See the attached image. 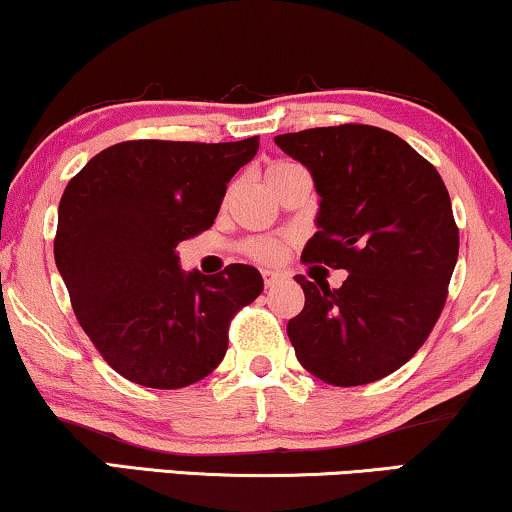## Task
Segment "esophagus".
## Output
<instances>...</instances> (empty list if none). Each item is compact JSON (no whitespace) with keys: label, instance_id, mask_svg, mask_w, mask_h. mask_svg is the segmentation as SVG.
<instances>
[{"label":"esophagus","instance_id":"1","mask_svg":"<svg viewBox=\"0 0 512 512\" xmlns=\"http://www.w3.org/2000/svg\"><path fill=\"white\" fill-rule=\"evenodd\" d=\"M284 280V272H277V270H263V282L265 287H275V284H280Z\"/></svg>","mask_w":512,"mask_h":512}]
</instances>
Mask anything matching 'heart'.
Returning <instances> with one entry per match:
<instances>
[{
	"label": "heart",
	"instance_id": "b5f03b06",
	"mask_svg": "<svg viewBox=\"0 0 512 512\" xmlns=\"http://www.w3.org/2000/svg\"><path fill=\"white\" fill-rule=\"evenodd\" d=\"M301 167L294 162H272L268 169H265V181L272 183L275 178H280L284 174H291V171H298ZM244 251L251 258H256V261L261 263H277L280 258L284 256V247L282 242L272 240V237H254V240H249L244 244Z\"/></svg>",
	"mask_w": 512,
	"mask_h": 512
}]
</instances>
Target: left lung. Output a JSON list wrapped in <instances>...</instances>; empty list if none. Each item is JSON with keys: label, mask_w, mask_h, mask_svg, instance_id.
<instances>
[{"label": "left lung", "mask_w": 512, "mask_h": 512, "mask_svg": "<svg viewBox=\"0 0 512 512\" xmlns=\"http://www.w3.org/2000/svg\"><path fill=\"white\" fill-rule=\"evenodd\" d=\"M275 143L320 195L303 263L348 272L338 289L308 282L287 324L303 369L350 388L393 374L426 343L447 301L459 228L442 176L400 136L369 124L317 126Z\"/></svg>", "instance_id": "8db88e82"}]
</instances>
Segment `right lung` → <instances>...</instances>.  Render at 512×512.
Wrapping results in <instances>:
<instances>
[{"instance_id":"add662e5","label":"right lung","mask_w":512,"mask_h":512,"mask_svg":"<svg viewBox=\"0 0 512 512\" xmlns=\"http://www.w3.org/2000/svg\"><path fill=\"white\" fill-rule=\"evenodd\" d=\"M258 136L237 143L126 141L98 152L58 204V272L86 336L117 374L176 390L209 376L230 320L263 291L261 272L232 263L183 272L176 247L214 225L230 178Z\"/></svg>"}]
</instances>
